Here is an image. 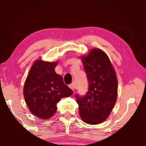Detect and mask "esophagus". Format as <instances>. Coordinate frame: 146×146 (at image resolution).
Listing matches in <instances>:
<instances>
[{"label":"esophagus","instance_id":"obj_1","mask_svg":"<svg viewBox=\"0 0 146 146\" xmlns=\"http://www.w3.org/2000/svg\"><path fill=\"white\" fill-rule=\"evenodd\" d=\"M70 86V88L71 89V90H75V84L74 83H72V84H71L69 86Z\"/></svg>","mask_w":146,"mask_h":146}]
</instances>
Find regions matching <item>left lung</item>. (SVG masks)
Masks as SVG:
<instances>
[{"instance_id": "left-lung-1", "label": "left lung", "mask_w": 146, "mask_h": 146, "mask_svg": "<svg viewBox=\"0 0 146 146\" xmlns=\"http://www.w3.org/2000/svg\"><path fill=\"white\" fill-rule=\"evenodd\" d=\"M82 61L88 81L85 95H75L79 113L84 122L98 124L111 112L117 98L118 82L108 55L99 49H93Z\"/></svg>"}]
</instances>
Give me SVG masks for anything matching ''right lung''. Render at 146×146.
Returning a JSON list of instances; mask_svg holds the SVG:
<instances>
[{
  "label": "right lung",
  "mask_w": 146,
  "mask_h": 146,
  "mask_svg": "<svg viewBox=\"0 0 146 146\" xmlns=\"http://www.w3.org/2000/svg\"><path fill=\"white\" fill-rule=\"evenodd\" d=\"M58 62L38 60L29 71L24 87V97L29 110L36 117L48 119L56 111V104L70 97L73 91L55 73Z\"/></svg>",
  "instance_id": "add662e5"
}]
</instances>
